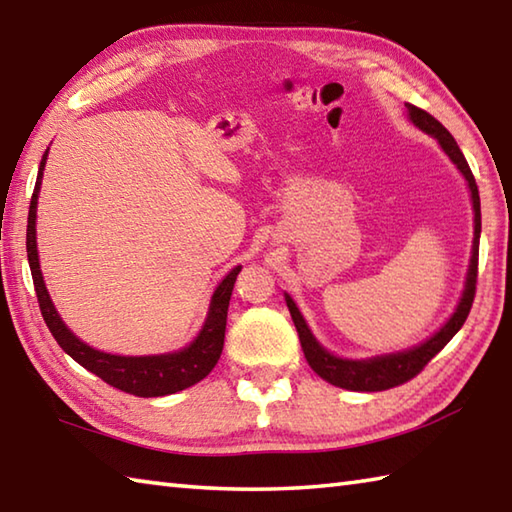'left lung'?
Masks as SVG:
<instances>
[{
  "label": "left lung",
  "mask_w": 512,
  "mask_h": 512,
  "mask_svg": "<svg viewBox=\"0 0 512 512\" xmlns=\"http://www.w3.org/2000/svg\"><path fill=\"white\" fill-rule=\"evenodd\" d=\"M406 110H409V117L417 125V128L424 130L426 134H433V137L440 141L442 150L451 156V161L457 165V170L464 174V179L468 181V187H471L473 210H475V238H473L471 267H468L466 289H464L460 305H457L451 320H448L433 338H429L415 349L402 351V353H391V356H380V358H371V360H342V358L331 356V353L322 349L316 342V338L311 336V331L307 327L305 318L300 316L296 302L289 296H285L289 314H291V318H294V325L298 329L302 351H305L309 367L314 369L322 380L333 384V387L349 389V391H387V389L400 387V384L413 380L415 375L420 373L426 364H429L437 356V353L446 347L448 342H451L455 333L462 329L468 314H471V307L475 300L477 263H479V232H482V212H479V190H477L475 176H473L471 168H468L460 145L455 143L451 132H448L440 121L431 117L426 110L413 106V103H406Z\"/></svg>",
  "instance_id": "obj_1"
}]
</instances>
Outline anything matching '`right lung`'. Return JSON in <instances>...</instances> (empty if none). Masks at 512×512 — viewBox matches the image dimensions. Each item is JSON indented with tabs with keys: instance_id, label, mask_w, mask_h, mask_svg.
<instances>
[{
	"instance_id": "obj_1",
	"label": "right lung",
	"mask_w": 512,
	"mask_h": 512,
	"mask_svg": "<svg viewBox=\"0 0 512 512\" xmlns=\"http://www.w3.org/2000/svg\"><path fill=\"white\" fill-rule=\"evenodd\" d=\"M46 156H48V150L44 152V156H41L35 192L30 196L26 249H28L30 274H33L41 316H44L46 327L50 329L52 336H55L59 347L64 349L72 360H77L83 369H88L90 373L99 375L103 382H108L110 387L121 389L130 395H139V398H159V395L183 391L187 387H192V384L201 382L205 375L214 369V364L223 353L229 298H232V289L241 267L229 271V274L223 278V283L216 287L212 296L210 314H207L203 331L198 333V338L183 351L168 353V356L125 358V356H110V353L88 347V344H83L79 338L72 336L70 329L57 316L39 269L37 241H35V216H37V194H39L41 176H44V168H46Z\"/></svg>"
}]
</instances>
